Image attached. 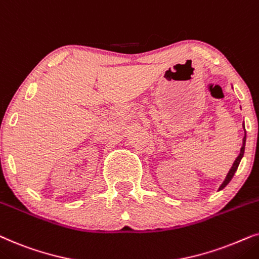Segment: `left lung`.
<instances>
[{"label":"left lung","mask_w":259,"mask_h":259,"mask_svg":"<svg viewBox=\"0 0 259 259\" xmlns=\"http://www.w3.org/2000/svg\"><path fill=\"white\" fill-rule=\"evenodd\" d=\"M243 127H244V130H245V125H244V124H243ZM244 134H245V135H244V139H243V146H242V148H240V153H239V155H238V156H237L236 160H234L233 164H232V167H231V169L229 170V173H227L226 178H225V180H224V181H223V184L220 185V187H219L218 191H222L223 188H225L226 186H227V184H229V182H230L231 180H232V178H233L234 173H236L237 169H238V165H239L240 161H242V158H243V156H244V151H245L246 132H244Z\"/></svg>","instance_id":"8db88e82"}]
</instances>
